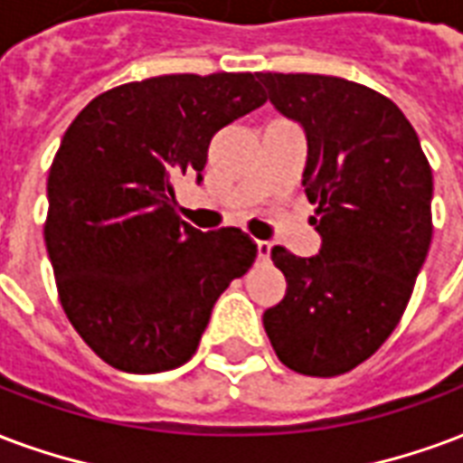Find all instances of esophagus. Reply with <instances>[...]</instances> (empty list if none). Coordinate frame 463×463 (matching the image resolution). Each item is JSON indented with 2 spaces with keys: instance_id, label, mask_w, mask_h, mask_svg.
Wrapping results in <instances>:
<instances>
[{
  "instance_id": "34e87169",
  "label": "esophagus",
  "mask_w": 463,
  "mask_h": 463,
  "mask_svg": "<svg viewBox=\"0 0 463 463\" xmlns=\"http://www.w3.org/2000/svg\"><path fill=\"white\" fill-rule=\"evenodd\" d=\"M269 252H272V245L267 241H258V260H269Z\"/></svg>"
}]
</instances>
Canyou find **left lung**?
I'll return each mask as SVG.
<instances>
[{"label":"left lung","mask_w":463,"mask_h":463,"mask_svg":"<svg viewBox=\"0 0 463 463\" xmlns=\"http://www.w3.org/2000/svg\"><path fill=\"white\" fill-rule=\"evenodd\" d=\"M279 115L307 137L301 186L321 248H272L287 277L265 311L277 358L334 378L371 358L405 311L432 242V169L395 102L345 78L258 73Z\"/></svg>","instance_id":"obj_1"}]
</instances>
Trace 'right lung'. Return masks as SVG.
I'll list each match as a JSON object with an SVG mask.
<instances>
[{"label": "right lung", "mask_w": 463, "mask_h": 463, "mask_svg": "<svg viewBox=\"0 0 463 463\" xmlns=\"http://www.w3.org/2000/svg\"><path fill=\"white\" fill-rule=\"evenodd\" d=\"M252 73L159 75L98 95L49 171L43 241L68 321L125 373L179 368L228 284L255 262L238 228L179 221L171 181H203L218 129L265 105Z\"/></svg>", "instance_id": "right-lung-1"}]
</instances>
